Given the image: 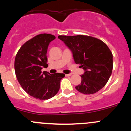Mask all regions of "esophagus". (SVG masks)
<instances>
[{"label":"esophagus","mask_w":131,"mask_h":131,"mask_svg":"<svg viewBox=\"0 0 131 131\" xmlns=\"http://www.w3.org/2000/svg\"><path fill=\"white\" fill-rule=\"evenodd\" d=\"M71 73H69V74H66V77H69V76H71Z\"/></svg>","instance_id":"34e87169"}]
</instances>
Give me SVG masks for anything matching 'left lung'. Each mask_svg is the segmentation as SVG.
<instances>
[{
	"instance_id": "obj_1",
	"label": "left lung",
	"mask_w": 131,
	"mask_h": 131,
	"mask_svg": "<svg viewBox=\"0 0 131 131\" xmlns=\"http://www.w3.org/2000/svg\"><path fill=\"white\" fill-rule=\"evenodd\" d=\"M70 49L74 61L83 68L81 83L75 86L79 92L91 94L106 85L112 75L113 55L110 48L100 39L86 35H59Z\"/></svg>"
}]
</instances>
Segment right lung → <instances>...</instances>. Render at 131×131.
<instances>
[{"label": "right lung", "instance_id": "obj_1", "mask_svg": "<svg viewBox=\"0 0 131 131\" xmlns=\"http://www.w3.org/2000/svg\"><path fill=\"white\" fill-rule=\"evenodd\" d=\"M56 39L53 35L40 34L21 47L15 58V73L24 91L39 100H48L58 93L63 73L51 75L41 69L48 67L47 50Z\"/></svg>", "mask_w": 131, "mask_h": 131}]
</instances>
